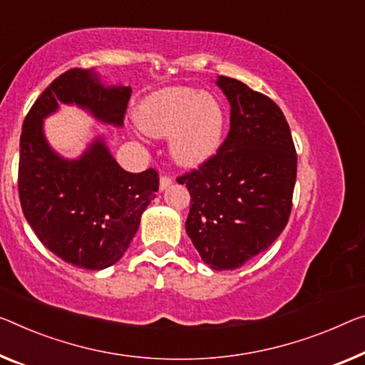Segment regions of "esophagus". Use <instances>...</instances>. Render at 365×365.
<instances>
[{
    "label": "esophagus",
    "instance_id": "esophagus-1",
    "mask_svg": "<svg viewBox=\"0 0 365 365\" xmlns=\"http://www.w3.org/2000/svg\"><path fill=\"white\" fill-rule=\"evenodd\" d=\"M170 186H171V178L161 176V179H160V190H166Z\"/></svg>",
    "mask_w": 365,
    "mask_h": 365
}]
</instances>
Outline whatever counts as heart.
Here are the masks:
<instances>
[{"label":"heart","mask_w":365,"mask_h":365,"mask_svg":"<svg viewBox=\"0 0 365 365\" xmlns=\"http://www.w3.org/2000/svg\"><path fill=\"white\" fill-rule=\"evenodd\" d=\"M135 120L150 137H170L173 161L192 170L205 165L220 150L228 114L223 101L214 93L171 86L145 98Z\"/></svg>","instance_id":"b5f03b06"}]
</instances>
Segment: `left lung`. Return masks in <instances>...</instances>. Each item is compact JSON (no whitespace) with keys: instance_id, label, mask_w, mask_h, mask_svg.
Segmentation results:
<instances>
[{"instance_id":"left-lung-1","label":"left lung","mask_w":365,"mask_h":365,"mask_svg":"<svg viewBox=\"0 0 365 365\" xmlns=\"http://www.w3.org/2000/svg\"><path fill=\"white\" fill-rule=\"evenodd\" d=\"M215 85L230 103V132L214 158L178 179L190 205L186 233L202 261L233 271L266 251L292 209L297 155L287 120L274 101L233 78Z\"/></svg>"}]
</instances>
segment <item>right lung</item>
<instances>
[{"mask_svg":"<svg viewBox=\"0 0 365 365\" xmlns=\"http://www.w3.org/2000/svg\"><path fill=\"white\" fill-rule=\"evenodd\" d=\"M130 94V86L104 83L94 68H73L50 83L22 124V212L42 245L76 267L101 271L124 256L160 179L153 170L120 168L101 132L80 156L66 158L48 143L43 122L60 106H76L99 124L122 128Z\"/></svg>","mask_w":365,"mask_h":365,"instance_id":"right-lung-1","label":"right lung"}]
</instances>
